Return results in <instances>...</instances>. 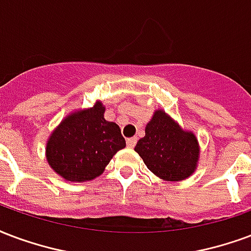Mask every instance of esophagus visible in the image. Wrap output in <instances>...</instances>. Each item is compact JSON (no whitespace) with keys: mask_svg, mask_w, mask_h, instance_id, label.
Instances as JSON below:
<instances>
[{"mask_svg":"<svg viewBox=\"0 0 251 251\" xmlns=\"http://www.w3.org/2000/svg\"><path fill=\"white\" fill-rule=\"evenodd\" d=\"M126 144H127V148H131V149H133V148L135 146V144H137V138H135V137L129 138V140L126 141Z\"/></svg>","mask_w":251,"mask_h":251,"instance_id":"34e87169","label":"esophagus"}]
</instances>
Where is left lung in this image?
<instances>
[{
  "instance_id": "1",
  "label": "left lung",
  "mask_w": 251,
  "mask_h": 251,
  "mask_svg": "<svg viewBox=\"0 0 251 251\" xmlns=\"http://www.w3.org/2000/svg\"><path fill=\"white\" fill-rule=\"evenodd\" d=\"M134 150L150 172L163 181L179 182L196 172L200 144L196 134L185 130L162 109L153 113Z\"/></svg>"
}]
</instances>
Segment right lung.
<instances>
[{
	"instance_id": "right-lung-1",
	"label": "right lung",
	"mask_w": 251,
	"mask_h": 251,
	"mask_svg": "<svg viewBox=\"0 0 251 251\" xmlns=\"http://www.w3.org/2000/svg\"><path fill=\"white\" fill-rule=\"evenodd\" d=\"M100 100L92 107L69 113L46 141V161L59 177L86 182L101 176L118 150L126 146L116 122L105 120Z\"/></svg>"
}]
</instances>
